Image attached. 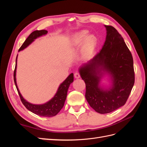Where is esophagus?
Listing matches in <instances>:
<instances>
[{"label":"esophagus","instance_id":"1","mask_svg":"<svg viewBox=\"0 0 147 147\" xmlns=\"http://www.w3.org/2000/svg\"><path fill=\"white\" fill-rule=\"evenodd\" d=\"M74 76H75V78H79L80 77V74L78 72H77L75 73Z\"/></svg>","mask_w":147,"mask_h":147}]
</instances>
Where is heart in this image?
Wrapping results in <instances>:
<instances>
[{
    "label": "heart",
    "instance_id": "b5f03b06",
    "mask_svg": "<svg viewBox=\"0 0 147 147\" xmlns=\"http://www.w3.org/2000/svg\"><path fill=\"white\" fill-rule=\"evenodd\" d=\"M96 40L94 35H91L88 37V32L83 30L77 34L75 40V45L77 48L80 47L84 43L83 56L84 59H89L91 57L96 45Z\"/></svg>",
    "mask_w": 147,
    "mask_h": 147
}]
</instances>
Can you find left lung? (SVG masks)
<instances>
[{
  "label": "left lung",
  "instance_id": "8db88e82",
  "mask_svg": "<svg viewBox=\"0 0 147 147\" xmlns=\"http://www.w3.org/2000/svg\"><path fill=\"white\" fill-rule=\"evenodd\" d=\"M104 26L107 35L103 47L79 69L86 84V99L100 114L110 113L125 104L135 80L133 58L123 38L113 26ZM105 74L111 80L108 88L100 85Z\"/></svg>",
  "mask_w": 147,
  "mask_h": 147
}]
</instances>
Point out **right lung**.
Masks as SVG:
<instances>
[{
  "label": "right lung",
  "instance_id": "right-lung-1",
  "mask_svg": "<svg viewBox=\"0 0 147 147\" xmlns=\"http://www.w3.org/2000/svg\"><path fill=\"white\" fill-rule=\"evenodd\" d=\"M48 31L46 30L34 31V32L29 35V36L27 38V39L26 40L25 42L19 49L18 51L23 50L26 47H28L31 43L35 40V39H36L39 37H41L43 35H46ZM17 57L18 55L16 56L15 69L14 70V82L22 103L23 104V105L28 110L30 111L31 112L38 115V116L45 117H51L55 116L60 112V110L63 107L64 105L69 87L70 84L74 82V74L72 73L70 74L68 77L60 84L55 96L51 100L43 104H31L23 98V97L21 94L19 89L17 86L16 79Z\"/></svg>",
  "mask_w": 147,
  "mask_h": 147
}]
</instances>
